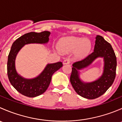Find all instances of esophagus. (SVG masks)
Returning <instances> with one entry per match:
<instances>
[{
    "label": "esophagus",
    "mask_w": 122,
    "mask_h": 122,
    "mask_svg": "<svg viewBox=\"0 0 122 122\" xmlns=\"http://www.w3.org/2000/svg\"><path fill=\"white\" fill-rule=\"evenodd\" d=\"M70 63V60L69 59H66L63 61V64H68Z\"/></svg>",
    "instance_id": "esophagus-1"
}]
</instances>
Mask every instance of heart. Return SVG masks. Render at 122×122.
I'll return each instance as SVG.
<instances>
[{
    "mask_svg": "<svg viewBox=\"0 0 122 122\" xmlns=\"http://www.w3.org/2000/svg\"><path fill=\"white\" fill-rule=\"evenodd\" d=\"M59 49L63 52L74 51V56L77 59H81L88 55L91 50L90 41L88 39L69 36L62 38L58 44Z\"/></svg>",
    "mask_w": 122,
    "mask_h": 122,
    "instance_id": "obj_1",
    "label": "heart"
}]
</instances>
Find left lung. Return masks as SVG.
<instances>
[{
    "instance_id": "left-lung-1",
    "label": "left lung",
    "mask_w": 122,
    "mask_h": 122,
    "mask_svg": "<svg viewBox=\"0 0 122 122\" xmlns=\"http://www.w3.org/2000/svg\"><path fill=\"white\" fill-rule=\"evenodd\" d=\"M94 51L81 60L76 61L72 67L70 82L76 93L83 97L94 99L103 95L113 83L116 77L117 60L112 45L102 36L96 38ZM104 58L105 68L102 76L97 81L84 83L79 78L78 70L90 64L96 57Z\"/></svg>"
}]
</instances>
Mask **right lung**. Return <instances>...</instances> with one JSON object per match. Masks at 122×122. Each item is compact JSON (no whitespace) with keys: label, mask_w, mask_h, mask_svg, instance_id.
Wrapping results in <instances>:
<instances>
[{"label":"right lung","mask_w":122,"mask_h":122,"mask_svg":"<svg viewBox=\"0 0 122 122\" xmlns=\"http://www.w3.org/2000/svg\"><path fill=\"white\" fill-rule=\"evenodd\" d=\"M51 33L44 31L27 33L16 39L12 44L8 55L7 73L9 80L19 93L29 97H35L43 94L51 83L52 74L62 66L61 62L48 64L39 76L34 79L23 78L18 74L15 70V61L17 54L23 45L30 43L44 44L49 40Z\"/></svg>","instance_id":"add662e5"}]
</instances>
